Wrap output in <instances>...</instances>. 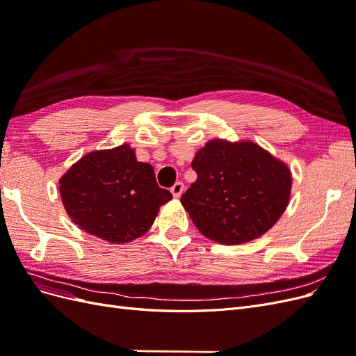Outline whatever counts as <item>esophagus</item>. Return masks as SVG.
<instances>
[{
    "mask_svg": "<svg viewBox=\"0 0 356 356\" xmlns=\"http://www.w3.org/2000/svg\"><path fill=\"white\" fill-rule=\"evenodd\" d=\"M170 191H172V195H174V197H179L182 195V191H184V182L177 181L175 184L170 187Z\"/></svg>",
    "mask_w": 356,
    "mask_h": 356,
    "instance_id": "esophagus-1",
    "label": "esophagus"
}]
</instances>
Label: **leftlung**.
<instances>
[{"label":"left lung","instance_id":"left-lung-1","mask_svg":"<svg viewBox=\"0 0 356 356\" xmlns=\"http://www.w3.org/2000/svg\"><path fill=\"white\" fill-rule=\"evenodd\" d=\"M197 179L181 196L199 232L213 242L239 245L264 234L284 213L291 172L254 143L213 139L191 161Z\"/></svg>","mask_w":356,"mask_h":356}]
</instances>
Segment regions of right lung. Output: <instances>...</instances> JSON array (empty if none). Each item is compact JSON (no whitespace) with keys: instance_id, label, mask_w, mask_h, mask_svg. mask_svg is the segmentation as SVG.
<instances>
[{"instance_id":"right-lung-1","label":"right lung","mask_w":356,"mask_h":356,"mask_svg":"<svg viewBox=\"0 0 356 356\" xmlns=\"http://www.w3.org/2000/svg\"><path fill=\"white\" fill-rule=\"evenodd\" d=\"M62 203L80 229L111 243L143 236L170 191L157 186L153 166L129 145L92 152L59 181Z\"/></svg>"}]
</instances>
